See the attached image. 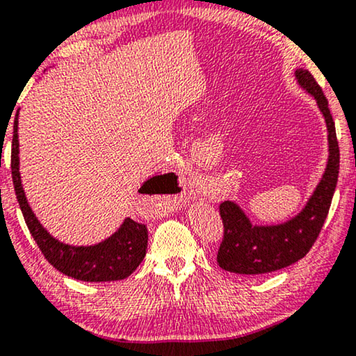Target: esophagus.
<instances>
[{
	"label": "esophagus",
	"instance_id": "esophagus-1",
	"mask_svg": "<svg viewBox=\"0 0 356 356\" xmlns=\"http://www.w3.org/2000/svg\"><path fill=\"white\" fill-rule=\"evenodd\" d=\"M177 184H179V187H180L179 198L184 200L185 196H187V190H188V187H190V180H188L187 177H185V176H179Z\"/></svg>",
	"mask_w": 356,
	"mask_h": 356
}]
</instances>
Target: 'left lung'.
<instances>
[{
  "label": "left lung",
  "instance_id": "8db88e82",
  "mask_svg": "<svg viewBox=\"0 0 356 356\" xmlns=\"http://www.w3.org/2000/svg\"><path fill=\"white\" fill-rule=\"evenodd\" d=\"M296 81L315 99L326 123L327 160L325 171L302 209L280 224H254L236 201L220 204L224 241L217 264L225 272L264 275L296 264L310 251L325 224L339 177V144L327 100L315 78L305 68H296Z\"/></svg>",
  "mask_w": 356,
  "mask_h": 356
}]
</instances>
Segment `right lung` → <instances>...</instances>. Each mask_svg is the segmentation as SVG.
Wrapping results in <instances>:
<instances>
[{
    "label": "right lung",
    "mask_w": 356,
    "mask_h": 356,
    "mask_svg": "<svg viewBox=\"0 0 356 356\" xmlns=\"http://www.w3.org/2000/svg\"><path fill=\"white\" fill-rule=\"evenodd\" d=\"M19 111L14 118V137L13 150H10V171H13V182L15 196H17L20 211H22L25 224L41 249L42 256L47 259L52 267L79 281H116L124 280L139 267L144 261L147 252L148 232L144 224H137L129 217H124L121 225L108 238L88 246L68 245L52 236L42 227L38 217L29 204L25 190L20 177V160H19ZM169 176V174H164ZM156 176L148 177L140 185L139 193L148 192L147 185Z\"/></svg>",
    "instance_id": "1"
}]
</instances>
